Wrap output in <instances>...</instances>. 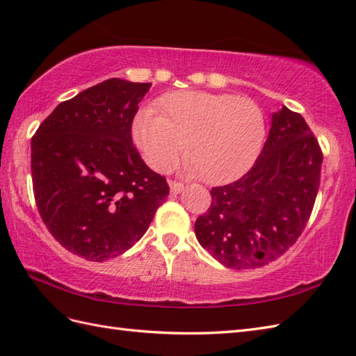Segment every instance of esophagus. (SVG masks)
Segmentation results:
<instances>
[{"label":"esophagus","instance_id":"34e87169","mask_svg":"<svg viewBox=\"0 0 356 356\" xmlns=\"http://www.w3.org/2000/svg\"><path fill=\"white\" fill-rule=\"evenodd\" d=\"M170 190L172 194H179L184 191V184L180 182H172V180H170Z\"/></svg>","mask_w":356,"mask_h":356}]
</instances>
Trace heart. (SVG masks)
<instances>
[{
	"mask_svg": "<svg viewBox=\"0 0 356 356\" xmlns=\"http://www.w3.org/2000/svg\"><path fill=\"white\" fill-rule=\"evenodd\" d=\"M162 115L142 110L133 139L151 168L163 171L186 148L184 170L208 184H226L255 163L266 136V119L251 99L234 95L177 92L161 101Z\"/></svg>",
	"mask_w": 356,
	"mask_h": 356,
	"instance_id": "1",
	"label": "heart"
}]
</instances>
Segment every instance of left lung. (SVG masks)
Returning <instances> with one entry per match:
<instances>
[{"label":"left lung","mask_w":356,"mask_h":356,"mask_svg":"<svg viewBox=\"0 0 356 356\" xmlns=\"http://www.w3.org/2000/svg\"><path fill=\"white\" fill-rule=\"evenodd\" d=\"M323 153L303 116L272 113L255 165L243 177L211 190V207L194 223L195 237L216 260L254 269L277 260L301 236L320 188Z\"/></svg>","instance_id":"8db88e82"}]
</instances>
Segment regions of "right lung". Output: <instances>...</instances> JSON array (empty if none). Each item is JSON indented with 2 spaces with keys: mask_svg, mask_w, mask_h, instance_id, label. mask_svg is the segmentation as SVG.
<instances>
[{
  "mask_svg": "<svg viewBox=\"0 0 356 356\" xmlns=\"http://www.w3.org/2000/svg\"><path fill=\"white\" fill-rule=\"evenodd\" d=\"M149 82L111 78L50 113L32 138L35 202L49 232L88 261L124 254L170 194L133 145Z\"/></svg>",
  "mask_w": 356,
  "mask_h": 356,
  "instance_id": "obj_1",
  "label": "right lung"
}]
</instances>
